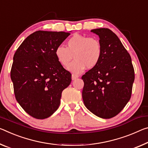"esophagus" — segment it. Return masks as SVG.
<instances>
[{"mask_svg":"<svg viewBox=\"0 0 148 148\" xmlns=\"http://www.w3.org/2000/svg\"><path fill=\"white\" fill-rule=\"evenodd\" d=\"M78 78V75H76V74H72V80H74V79H76V78Z\"/></svg>","mask_w":148,"mask_h":148,"instance_id":"obj_1","label":"esophagus"}]
</instances>
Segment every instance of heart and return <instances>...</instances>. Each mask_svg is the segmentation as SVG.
I'll return each mask as SVG.
<instances>
[{
  "label": "heart",
  "mask_w": 148,
  "mask_h": 148,
  "mask_svg": "<svg viewBox=\"0 0 148 148\" xmlns=\"http://www.w3.org/2000/svg\"><path fill=\"white\" fill-rule=\"evenodd\" d=\"M55 55L62 66L69 64L68 70L74 74H80L86 67L91 69L95 67L102 57V45L94 37H88L78 34H74L68 39L66 47L59 45L56 47Z\"/></svg>",
  "instance_id": "obj_1"
}]
</instances>
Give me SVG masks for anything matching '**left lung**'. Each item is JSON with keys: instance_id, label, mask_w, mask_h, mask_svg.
I'll use <instances>...</instances> for the list:
<instances>
[{"instance_id": "1", "label": "left lung", "mask_w": 148, "mask_h": 148, "mask_svg": "<svg viewBox=\"0 0 148 148\" xmlns=\"http://www.w3.org/2000/svg\"><path fill=\"white\" fill-rule=\"evenodd\" d=\"M99 37L102 57L95 67L82 76V98L89 111L103 119L117 115L129 101L134 81L130 54L108 28L92 29Z\"/></svg>"}]
</instances>
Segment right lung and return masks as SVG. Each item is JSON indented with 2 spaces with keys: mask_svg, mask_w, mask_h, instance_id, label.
<instances>
[{
  "mask_svg": "<svg viewBox=\"0 0 148 148\" xmlns=\"http://www.w3.org/2000/svg\"><path fill=\"white\" fill-rule=\"evenodd\" d=\"M70 34L37 31L16 50L10 78L18 103L30 116L47 119L59 107L62 91L70 85L72 74L58 62L56 47Z\"/></svg>",
  "mask_w": 148,
  "mask_h": 148,
  "instance_id": "right-lung-1",
  "label": "right lung"
}]
</instances>
